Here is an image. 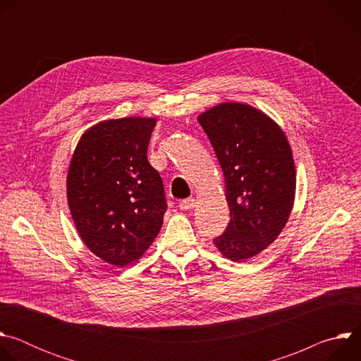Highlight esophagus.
Returning a JSON list of instances; mask_svg holds the SVG:
<instances>
[{"label":"esophagus","instance_id":"obj_1","mask_svg":"<svg viewBox=\"0 0 361 361\" xmlns=\"http://www.w3.org/2000/svg\"><path fill=\"white\" fill-rule=\"evenodd\" d=\"M178 205H180L181 210H190L195 205V200L194 198H185V200H181L178 202Z\"/></svg>","mask_w":361,"mask_h":361}]
</instances>
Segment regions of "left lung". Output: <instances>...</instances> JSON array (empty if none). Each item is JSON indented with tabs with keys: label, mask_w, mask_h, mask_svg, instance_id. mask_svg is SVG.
Instances as JSON below:
<instances>
[{
	"label": "left lung",
	"mask_w": 361,
	"mask_h": 361,
	"mask_svg": "<svg viewBox=\"0 0 361 361\" xmlns=\"http://www.w3.org/2000/svg\"><path fill=\"white\" fill-rule=\"evenodd\" d=\"M224 173L230 223L214 238L228 260L241 263L266 250L288 221L295 167L288 140L267 114L241 102L198 116Z\"/></svg>",
	"instance_id": "1"
}]
</instances>
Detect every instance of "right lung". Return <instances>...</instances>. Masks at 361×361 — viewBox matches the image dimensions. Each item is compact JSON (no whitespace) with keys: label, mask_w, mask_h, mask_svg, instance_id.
Returning <instances> with one entry per match:
<instances>
[{"label":"right lung","mask_w":361,"mask_h":361,"mask_svg":"<svg viewBox=\"0 0 361 361\" xmlns=\"http://www.w3.org/2000/svg\"><path fill=\"white\" fill-rule=\"evenodd\" d=\"M156 118L101 121L80 138L67 174L68 207L84 244L124 267L147 251L167 210L163 180L147 160Z\"/></svg>","instance_id":"obj_1"}]
</instances>
